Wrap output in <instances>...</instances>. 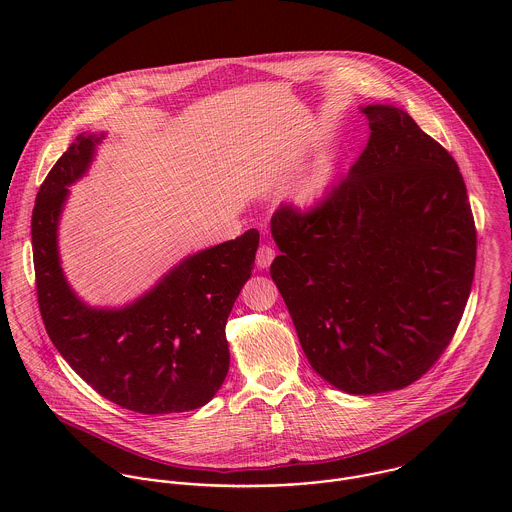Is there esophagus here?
<instances>
[{"label": "esophagus", "mask_w": 512, "mask_h": 512, "mask_svg": "<svg viewBox=\"0 0 512 512\" xmlns=\"http://www.w3.org/2000/svg\"><path fill=\"white\" fill-rule=\"evenodd\" d=\"M276 258V250L270 244H262L256 252V264L258 268H268Z\"/></svg>", "instance_id": "esophagus-1"}]
</instances>
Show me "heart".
<instances>
[{"mask_svg":"<svg viewBox=\"0 0 512 512\" xmlns=\"http://www.w3.org/2000/svg\"><path fill=\"white\" fill-rule=\"evenodd\" d=\"M329 165L319 163L311 173H307L295 187H293V197L301 203H311L315 201L327 187L329 183Z\"/></svg>","mask_w":512,"mask_h":512,"instance_id":"b5f03b06","label":"heart"}]
</instances>
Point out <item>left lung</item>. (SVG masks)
Listing matches in <instances>:
<instances>
[{
  "instance_id": "1",
  "label": "left lung",
  "mask_w": 512,
  "mask_h": 512,
  "mask_svg": "<svg viewBox=\"0 0 512 512\" xmlns=\"http://www.w3.org/2000/svg\"><path fill=\"white\" fill-rule=\"evenodd\" d=\"M370 136L307 211L272 217L270 266L313 370L349 394L400 390L447 349L465 311L477 230L445 147L396 106L361 108Z\"/></svg>"
}]
</instances>
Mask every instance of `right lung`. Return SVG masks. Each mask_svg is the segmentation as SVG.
<instances>
[{
  "label": "right lung",
  "instance_id": "right-lung-1",
  "mask_svg": "<svg viewBox=\"0 0 512 512\" xmlns=\"http://www.w3.org/2000/svg\"><path fill=\"white\" fill-rule=\"evenodd\" d=\"M104 136L80 134L45 177L31 217L33 264L45 329L74 372L110 402L149 416L205 406L230 363L224 335L232 305L252 276L256 228L185 258L122 309H94L65 280L57 228L69 185Z\"/></svg>",
  "mask_w": 512,
  "mask_h": 512
}]
</instances>
